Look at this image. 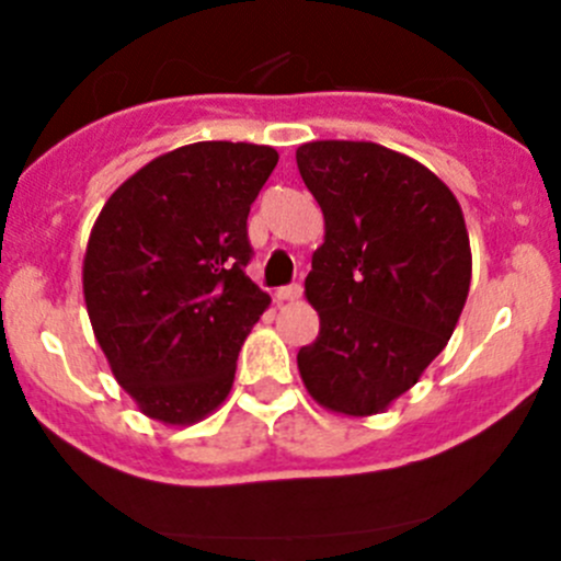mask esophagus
Segmentation results:
<instances>
[{
  "label": "esophagus",
  "instance_id": "obj_1",
  "mask_svg": "<svg viewBox=\"0 0 561 561\" xmlns=\"http://www.w3.org/2000/svg\"><path fill=\"white\" fill-rule=\"evenodd\" d=\"M274 298L279 304H285V301H298V298H301V285H287V287H279V290L274 293Z\"/></svg>",
  "mask_w": 561,
  "mask_h": 561
}]
</instances>
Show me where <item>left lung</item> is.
Masks as SVG:
<instances>
[{"label": "left lung", "mask_w": 561, "mask_h": 561, "mask_svg": "<svg viewBox=\"0 0 561 561\" xmlns=\"http://www.w3.org/2000/svg\"><path fill=\"white\" fill-rule=\"evenodd\" d=\"M296 162L325 219L304 282L320 333L298 371L325 410L377 415L454 336L472 279L461 206L426 165L371 140H312Z\"/></svg>", "instance_id": "8db88e82"}]
</instances>
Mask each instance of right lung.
Wrapping results in <instances>:
<instances>
[{
  "mask_svg": "<svg viewBox=\"0 0 561 561\" xmlns=\"http://www.w3.org/2000/svg\"><path fill=\"white\" fill-rule=\"evenodd\" d=\"M279 154L201 140L154 157L105 201L83 254V301L116 382L165 426L211 415L268 293L247 276L249 206Z\"/></svg>",
  "mask_w": 561,
  "mask_h": 561,
  "instance_id": "1",
  "label": "right lung"
}]
</instances>
